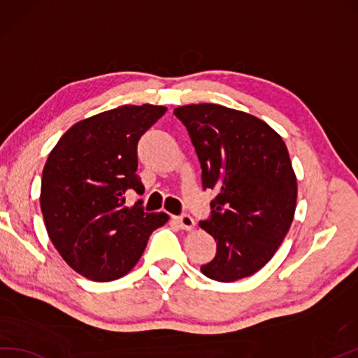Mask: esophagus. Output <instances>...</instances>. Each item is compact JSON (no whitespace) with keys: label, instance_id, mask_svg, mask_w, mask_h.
I'll return each instance as SVG.
<instances>
[{"label":"esophagus","instance_id":"esophagus-1","mask_svg":"<svg viewBox=\"0 0 358 358\" xmlns=\"http://www.w3.org/2000/svg\"><path fill=\"white\" fill-rule=\"evenodd\" d=\"M176 220L182 229H192L194 227V219L189 214H182V216L176 217Z\"/></svg>","mask_w":358,"mask_h":358}]
</instances>
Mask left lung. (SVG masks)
I'll use <instances>...</instances> for the list:
<instances>
[{"label": "left lung", "instance_id": "left-lung-1", "mask_svg": "<svg viewBox=\"0 0 358 358\" xmlns=\"http://www.w3.org/2000/svg\"><path fill=\"white\" fill-rule=\"evenodd\" d=\"M202 169V187L216 192L199 225L217 242L201 271L234 282L264 268L296 213L297 179L283 139L262 119L217 104L174 108Z\"/></svg>", "mask_w": 358, "mask_h": 358}]
</instances>
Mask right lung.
<instances>
[{
  "label": "right lung",
  "mask_w": 358,
  "mask_h": 358,
  "mask_svg": "<svg viewBox=\"0 0 358 358\" xmlns=\"http://www.w3.org/2000/svg\"><path fill=\"white\" fill-rule=\"evenodd\" d=\"M166 108L122 106L79 121L50 152L41 179V211L61 257L94 282L121 279L138 264L148 237L169 220L145 213L142 201L125 206L138 176V142Z\"/></svg>",
  "instance_id": "add662e5"
}]
</instances>
